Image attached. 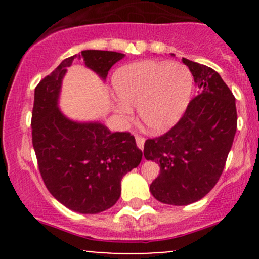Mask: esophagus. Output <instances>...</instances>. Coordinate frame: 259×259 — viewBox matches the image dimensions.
<instances>
[{
	"mask_svg": "<svg viewBox=\"0 0 259 259\" xmlns=\"http://www.w3.org/2000/svg\"><path fill=\"white\" fill-rule=\"evenodd\" d=\"M136 145H138V147L140 150H142L144 148V145H145V138H142V136L140 135H136Z\"/></svg>",
	"mask_w": 259,
	"mask_h": 259,
	"instance_id": "34e87169",
	"label": "esophagus"
}]
</instances>
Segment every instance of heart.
Here are the masks:
<instances>
[{
  "label": "heart",
  "instance_id": "obj_1",
  "mask_svg": "<svg viewBox=\"0 0 259 259\" xmlns=\"http://www.w3.org/2000/svg\"><path fill=\"white\" fill-rule=\"evenodd\" d=\"M113 85L121 101L115 106L119 117L129 120L132 107L138 106L142 123L151 132L160 133L173 126L185 112L194 79L183 64L145 61L118 69Z\"/></svg>",
  "mask_w": 259,
  "mask_h": 259
}]
</instances>
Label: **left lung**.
Instances as JSON below:
<instances>
[{"instance_id": "left-lung-1", "label": "left lung", "mask_w": 259, "mask_h": 259, "mask_svg": "<svg viewBox=\"0 0 259 259\" xmlns=\"http://www.w3.org/2000/svg\"><path fill=\"white\" fill-rule=\"evenodd\" d=\"M197 84L175 125L163 135L147 139L144 154L159 164L150 190L156 200L186 206L204 197L224 170L237 126L235 97L218 73L183 58Z\"/></svg>"}]
</instances>
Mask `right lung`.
Listing matches in <instances>:
<instances>
[{
  "mask_svg": "<svg viewBox=\"0 0 259 259\" xmlns=\"http://www.w3.org/2000/svg\"><path fill=\"white\" fill-rule=\"evenodd\" d=\"M81 56L85 65L107 78L123 53L85 50L65 58L35 88L31 127L38 170L56 200L74 212L95 214L120 197V181L136 168L142 151L130 133H112L101 123H76L58 109L67 68Z\"/></svg>",
  "mask_w": 259,
  "mask_h": 259,
  "instance_id": "add662e5",
  "label": "right lung"
}]
</instances>
